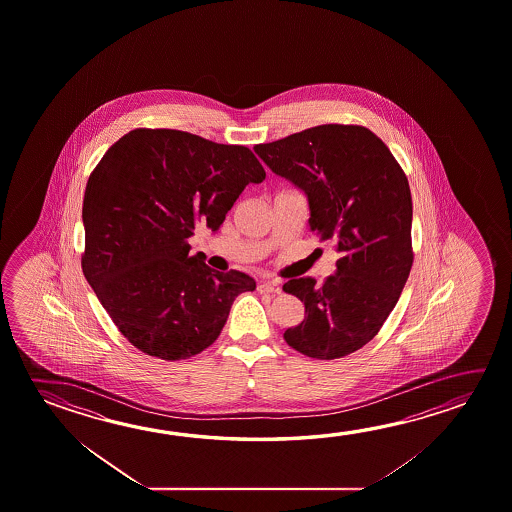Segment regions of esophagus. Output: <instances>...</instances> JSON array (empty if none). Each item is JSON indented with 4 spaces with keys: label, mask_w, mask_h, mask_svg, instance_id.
I'll list each match as a JSON object with an SVG mask.
<instances>
[{
    "label": "esophagus",
    "mask_w": 512,
    "mask_h": 512,
    "mask_svg": "<svg viewBox=\"0 0 512 512\" xmlns=\"http://www.w3.org/2000/svg\"><path fill=\"white\" fill-rule=\"evenodd\" d=\"M257 289L260 293H280V285L277 282H269V280H262Z\"/></svg>",
    "instance_id": "1"
}]
</instances>
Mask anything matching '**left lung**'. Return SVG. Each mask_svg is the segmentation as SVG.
Instances as JSON below:
<instances>
[{"label": "left lung", "mask_w": 512, "mask_h": 512, "mask_svg": "<svg viewBox=\"0 0 512 512\" xmlns=\"http://www.w3.org/2000/svg\"><path fill=\"white\" fill-rule=\"evenodd\" d=\"M253 150L305 193L310 230L341 253L325 284L310 277L285 282V293L305 305V319L285 330V343L321 361L357 352L377 336L411 273L407 176L364 126H314Z\"/></svg>", "instance_id": "left-lung-1"}]
</instances>
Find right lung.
I'll list each match as a JSON object with an SVG mask.
<instances>
[{"label":"right lung","instance_id":"add662e5","mask_svg":"<svg viewBox=\"0 0 512 512\" xmlns=\"http://www.w3.org/2000/svg\"><path fill=\"white\" fill-rule=\"evenodd\" d=\"M266 178L252 150L168 128L112 144L85 187L82 269L137 350L182 361L218 339L235 298L255 289L191 255L200 223L216 232L248 184Z\"/></svg>","mask_w":512,"mask_h":512}]
</instances>
